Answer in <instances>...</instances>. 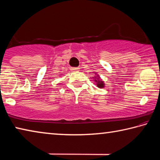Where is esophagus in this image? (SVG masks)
<instances>
[{"label": "esophagus", "mask_w": 160, "mask_h": 160, "mask_svg": "<svg viewBox=\"0 0 160 160\" xmlns=\"http://www.w3.org/2000/svg\"><path fill=\"white\" fill-rule=\"evenodd\" d=\"M72 71H78V70H80V68H71Z\"/></svg>", "instance_id": "obj_1"}]
</instances>
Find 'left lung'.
Here are the masks:
<instances>
[{"label":"left lung","instance_id":"left-lung-1","mask_svg":"<svg viewBox=\"0 0 160 160\" xmlns=\"http://www.w3.org/2000/svg\"><path fill=\"white\" fill-rule=\"evenodd\" d=\"M95 78V80H94V81L96 82V84H97V86L99 88H104V83L103 81H102L101 80H99V75H97V76H95L94 77Z\"/></svg>","mask_w":160,"mask_h":160}]
</instances>
